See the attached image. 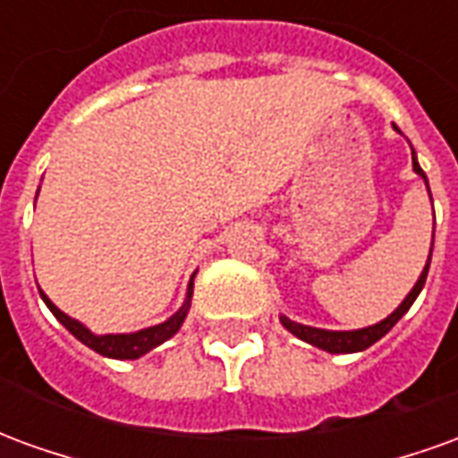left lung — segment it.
<instances>
[{
	"label": "left lung",
	"mask_w": 458,
	"mask_h": 458,
	"mask_svg": "<svg viewBox=\"0 0 458 458\" xmlns=\"http://www.w3.org/2000/svg\"><path fill=\"white\" fill-rule=\"evenodd\" d=\"M397 130V127H394ZM412 166L414 171L420 174L424 179V186L429 191V181H427V174L422 171V166L417 164V157H414L412 149ZM429 199H432V191H429ZM434 248V242H432ZM432 248H429V258H427V265H424L422 275L417 279V284L412 287V292L403 299V304L394 309L393 314L387 318H383L380 324H373V327H365L358 328V331H327V328H314V327H304V324H297V321H292L287 317H279L282 321V327L287 328L289 334H294L301 341H307V344L317 345L321 351H328V353H358V351H365V348H370L375 341H380V338L390 331V328L400 321V318L407 314V309L412 307L414 299L420 297V292H422L424 282H427V272H429V262H432Z\"/></svg>",
	"instance_id": "8db88e82"
}]
</instances>
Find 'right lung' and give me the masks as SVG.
<instances>
[{
    "instance_id": "1",
    "label": "right lung",
    "mask_w": 458,
    "mask_h": 458,
    "mask_svg": "<svg viewBox=\"0 0 458 458\" xmlns=\"http://www.w3.org/2000/svg\"><path fill=\"white\" fill-rule=\"evenodd\" d=\"M38 292H41V289H38ZM191 297H193V277H191L189 282V292H186L183 307H181L174 317L166 318L164 324L141 328V331H134V334H105V336H98L90 328H85L81 321H75V318H71L68 314H64V311L55 307L54 301L41 292V299L46 301V307L54 311V317L58 318L81 344H85L88 348H93L95 353L105 355V358H117V360H134V358H140V355L149 353L151 348H157V345H161L164 341H169V338L181 328L186 314H189Z\"/></svg>"
}]
</instances>
